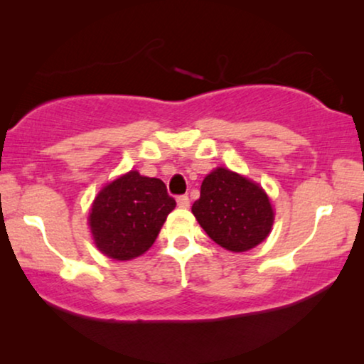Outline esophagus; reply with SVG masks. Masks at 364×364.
<instances>
[{"label":"esophagus","mask_w":364,"mask_h":364,"mask_svg":"<svg viewBox=\"0 0 364 364\" xmlns=\"http://www.w3.org/2000/svg\"><path fill=\"white\" fill-rule=\"evenodd\" d=\"M177 205L181 208H187L188 205H191V198H188V196H178Z\"/></svg>","instance_id":"esophagus-1"}]
</instances>
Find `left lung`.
Listing matches in <instances>:
<instances>
[{"mask_svg":"<svg viewBox=\"0 0 364 364\" xmlns=\"http://www.w3.org/2000/svg\"><path fill=\"white\" fill-rule=\"evenodd\" d=\"M192 213L213 242L230 252L257 247L272 230L275 212L265 191L240 173L218 167L203 178Z\"/></svg>","mask_w":364,"mask_h":364,"instance_id":"left-lung-1","label":"left lung"}]
</instances>
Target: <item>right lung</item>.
Here are the masks:
<instances>
[{"instance_id": "add662e5", "label": "right lung", "mask_w": 364, "mask_h": 364, "mask_svg": "<svg viewBox=\"0 0 364 364\" xmlns=\"http://www.w3.org/2000/svg\"><path fill=\"white\" fill-rule=\"evenodd\" d=\"M173 208L161 178L124 173L94 198L87 217L94 243L114 260H132L152 247Z\"/></svg>"}]
</instances>
